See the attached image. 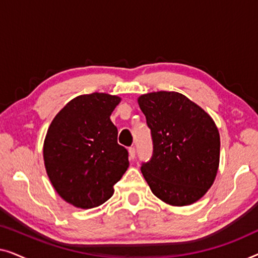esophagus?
Instances as JSON below:
<instances>
[{"instance_id": "obj_1", "label": "esophagus", "mask_w": 258, "mask_h": 258, "mask_svg": "<svg viewBox=\"0 0 258 258\" xmlns=\"http://www.w3.org/2000/svg\"><path fill=\"white\" fill-rule=\"evenodd\" d=\"M128 154H129V158L130 160H134V158H135V155H136V150H135V148H129L128 149Z\"/></svg>"}]
</instances>
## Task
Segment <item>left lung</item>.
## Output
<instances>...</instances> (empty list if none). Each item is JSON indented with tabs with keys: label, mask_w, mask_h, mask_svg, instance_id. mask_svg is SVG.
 Listing matches in <instances>:
<instances>
[{
	"label": "left lung",
	"mask_w": 258,
	"mask_h": 258,
	"mask_svg": "<svg viewBox=\"0 0 258 258\" xmlns=\"http://www.w3.org/2000/svg\"><path fill=\"white\" fill-rule=\"evenodd\" d=\"M151 130L154 154L141 167L150 190L162 202L184 207L214 184L220 167V133L208 112L176 91L137 98Z\"/></svg>",
	"instance_id": "left-lung-1"
}]
</instances>
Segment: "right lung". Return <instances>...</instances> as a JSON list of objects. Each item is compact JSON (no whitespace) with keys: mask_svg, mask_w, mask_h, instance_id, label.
Returning a JSON list of instances; mask_svg holds the SVG:
<instances>
[{"mask_svg":"<svg viewBox=\"0 0 258 258\" xmlns=\"http://www.w3.org/2000/svg\"><path fill=\"white\" fill-rule=\"evenodd\" d=\"M122 98L105 93L80 95L57 112L43 143L45 171L56 192L80 209L110 199L129 167L110 116Z\"/></svg>","mask_w":258,"mask_h":258,"instance_id":"right-lung-1","label":"right lung"}]
</instances>
